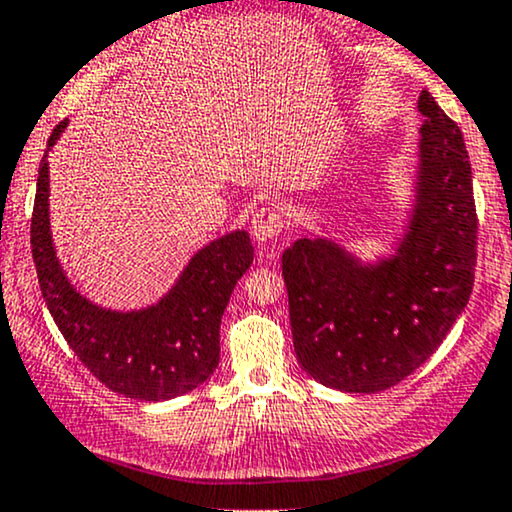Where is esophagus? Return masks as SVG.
Instances as JSON below:
<instances>
[{"mask_svg":"<svg viewBox=\"0 0 512 512\" xmlns=\"http://www.w3.org/2000/svg\"><path fill=\"white\" fill-rule=\"evenodd\" d=\"M252 238L257 243H269V240L279 238L284 233V214H281L276 207H262L255 211L250 221Z\"/></svg>","mask_w":512,"mask_h":512,"instance_id":"34e87169","label":"esophagus"}]
</instances>
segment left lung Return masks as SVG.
Returning <instances> with one entry per match:
<instances>
[{
    "label": "left lung",
    "instance_id": "1",
    "mask_svg": "<svg viewBox=\"0 0 512 512\" xmlns=\"http://www.w3.org/2000/svg\"><path fill=\"white\" fill-rule=\"evenodd\" d=\"M421 173L411 228L392 260L363 267L330 240L281 255L293 351L317 383L380 392L443 344L467 305L477 264L472 166L460 127L421 91Z\"/></svg>",
    "mask_w": 512,
    "mask_h": 512
}]
</instances>
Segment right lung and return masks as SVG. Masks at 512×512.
<instances>
[{"label":"right lung","instance_id":"1","mask_svg":"<svg viewBox=\"0 0 512 512\" xmlns=\"http://www.w3.org/2000/svg\"><path fill=\"white\" fill-rule=\"evenodd\" d=\"M67 120L52 129L48 149ZM48 161L38 168L31 219V250L38 284L69 349L108 390L161 402L195 390L219 366L221 315L233 286L252 264L250 236L228 233L199 250L154 308L110 313L81 298L60 269L50 238Z\"/></svg>","mask_w":512,"mask_h":512}]
</instances>
